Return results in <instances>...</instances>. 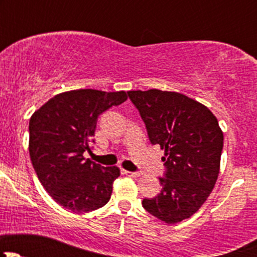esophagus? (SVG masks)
<instances>
[{"label":"esophagus","mask_w":257,"mask_h":257,"mask_svg":"<svg viewBox=\"0 0 257 257\" xmlns=\"http://www.w3.org/2000/svg\"><path fill=\"white\" fill-rule=\"evenodd\" d=\"M123 174L128 175V177H133V178H138L141 175V173L138 172H128V170H123Z\"/></svg>","instance_id":"obj_1"}]
</instances>
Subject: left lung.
<instances>
[{
    "instance_id": "obj_1",
    "label": "left lung",
    "mask_w": 257,
    "mask_h": 257,
    "mask_svg": "<svg viewBox=\"0 0 257 257\" xmlns=\"http://www.w3.org/2000/svg\"><path fill=\"white\" fill-rule=\"evenodd\" d=\"M152 144L164 149L162 191L143 208L167 224L188 219L201 208L220 170L224 134L208 107L178 92L131 90Z\"/></svg>"
}]
</instances>
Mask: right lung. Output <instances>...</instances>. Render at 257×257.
<instances>
[{
    "instance_id": "1",
    "label": "right lung",
    "mask_w": 257,
    "mask_h": 257,
    "mask_svg": "<svg viewBox=\"0 0 257 257\" xmlns=\"http://www.w3.org/2000/svg\"><path fill=\"white\" fill-rule=\"evenodd\" d=\"M126 98L124 90H69L54 95L31 116V162L43 188L64 209L88 212L109 201L120 170L84 159L83 153L90 152L98 116Z\"/></svg>"
}]
</instances>
